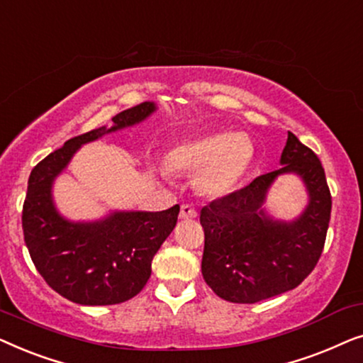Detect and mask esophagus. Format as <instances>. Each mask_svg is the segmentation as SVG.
I'll return each instance as SVG.
<instances>
[{"label": "esophagus", "instance_id": "obj_1", "mask_svg": "<svg viewBox=\"0 0 363 363\" xmlns=\"http://www.w3.org/2000/svg\"><path fill=\"white\" fill-rule=\"evenodd\" d=\"M196 208L190 205V203H185V205H182V210H180V218L182 220H193V218H196Z\"/></svg>", "mask_w": 363, "mask_h": 363}]
</instances>
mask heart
I'll return each mask as SVG.
<instances>
[{"label":"heart","mask_w":363,"mask_h":363,"mask_svg":"<svg viewBox=\"0 0 363 363\" xmlns=\"http://www.w3.org/2000/svg\"><path fill=\"white\" fill-rule=\"evenodd\" d=\"M255 158L245 133L216 132L178 143L168 152L172 170L198 173L196 185L208 196H226L240 185Z\"/></svg>","instance_id":"obj_1"}]
</instances>
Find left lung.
<instances>
[{
	"mask_svg": "<svg viewBox=\"0 0 363 363\" xmlns=\"http://www.w3.org/2000/svg\"><path fill=\"white\" fill-rule=\"evenodd\" d=\"M281 165L201 208V272L221 299L255 304L282 294L299 286L319 261L332 210L325 172L315 153L292 132L287 133ZM282 172L299 174L310 193L306 210L289 223L272 220L262 210L267 190Z\"/></svg>",
	"mask_w": 363,
	"mask_h": 363,
	"instance_id": "1",
	"label": "left lung"
}]
</instances>
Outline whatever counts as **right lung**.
Masks as SVG:
<instances>
[{
	"label": "right lung",
	"instance_id": "add662e5",
	"mask_svg": "<svg viewBox=\"0 0 363 363\" xmlns=\"http://www.w3.org/2000/svg\"><path fill=\"white\" fill-rule=\"evenodd\" d=\"M155 111L142 102L101 127L67 140L38 163L28 180L23 235L29 256L49 287L82 306H112L132 299L152 274V259L177 225L180 205L165 211H118L101 221L72 223L52 203V182L84 143L130 127Z\"/></svg>",
	"mask_w": 363,
	"mask_h": 363
}]
</instances>
